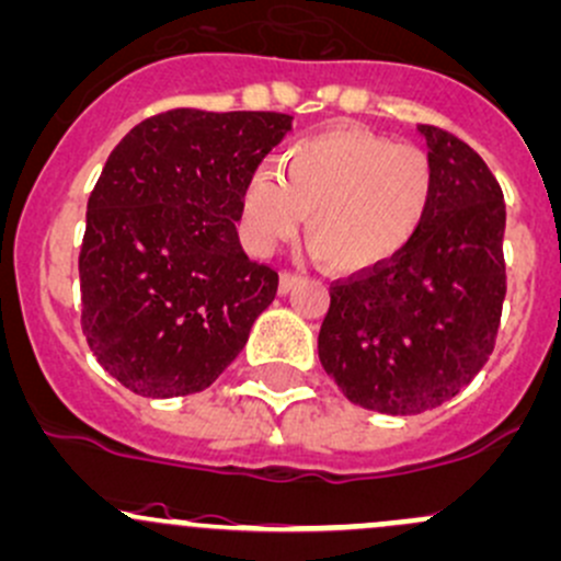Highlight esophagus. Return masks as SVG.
<instances>
[{
    "mask_svg": "<svg viewBox=\"0 0 561 561\" xmlns=\"http://www.w3.org/2000/svg\"><path fill=\"white\" fill-rule=\"evenodd\" d=\"M300 282V274H296V271H282L279 274V293L282 296H287V293L293 290Z\"/></svg>",
    "mask_w": 561,
    "mask_h": 561,
    "instance_id": "obj_1",
    "label": "esophagus"
}]
</instances>
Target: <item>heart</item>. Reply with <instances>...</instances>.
<instances>
[{
  "label": "heart",
  "mask_w": 561,
  "mask_h": 561,
  "mask_svg": "<svg viewBox=\"0 0 561 561\" xmlns=\"http://www.w3.org/2000/svg\"><path fill=\"white\" fill-rule=\"evenodd\" d=\"M435 187V167L420 147L335 126L296 141L279 172L252 174L241 198V239L255 255H268L306 215V241L328 268H379L420 233Z\"/></svg>",
  "instance_id": "obj_1"
}]
</instances>
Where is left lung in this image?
I'll return each instance as SVG.
<instances>
[{"instance_id": "left-lung-1", "label": "left lung", "mask_w": 561, "mask_h": 561, "mask_svg": "<svg viewBox=\"0 0 561 561\" xmlns=\"http://www.w3.org/2000/svg\"><path fill=\"white\" fill-rule=\"evenodd\" d=\"M435 202L398 257L330 285L320 359L352 403L411 416L446 403L486 365L505 300V202L470 145L420 126Z\"/></svg>"}]
</instances>
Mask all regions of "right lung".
<instances>
[{
    "mask_svg": "<svg viewBox=\"0 0 561 561\" xmlns=\"http://www.w3.org/2000/svg\"><path fill=\"white\" fill-rule=\"evenodd\" d=\"M282 112L169 110L110 152L88 198L82 333L145 398L202 392L233 363L279 274L241 250L255 169L290 131Z\"/></svg>",
    "mask_w": 561,
    "mask_h": 561,
    "instance_id": "right-lung-1",
    "label": "right lung"
}]
</instances>
